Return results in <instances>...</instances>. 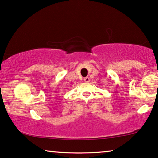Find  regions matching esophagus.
I'll return each instance as SVG.
<instances>
[{
  "instance_id": "1",
  "label": "esophagus",
  "mask_w": 158,
  "mask_h": 158,
  "mask_svg": "<svg viewBox=\"0 0 158 158\" xmlns=\"http://www.w3.org/2000/svg\"><path fill=\"white\" fill-rule=\"evenodd\" d=\"M84 81H85V82H89V77H85V78H84Z\"/></svg>"
}]
</instances>
